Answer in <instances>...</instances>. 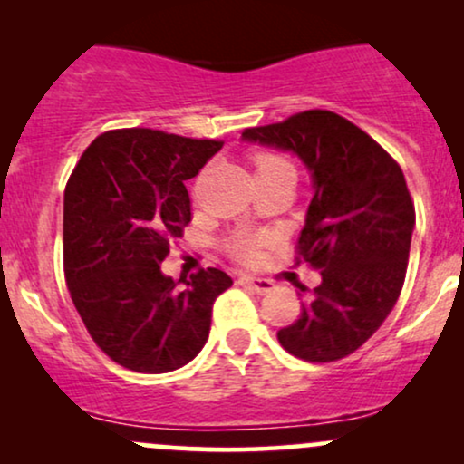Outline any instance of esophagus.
<instances>
[{
	"label": "esophagus",
	"mask_w": 464,
	"mask_h": 464,
	"mask_svg": "<svg viewBox=\"0 0 464 464\" xmlns=\"http://www.w3.org/2000/svg\"><path fill=\"white\" fill-rule=\"evenodd\" d=\"M239 285L248 287V290L257 292V295H268V292L275 290V284L270 279H262V276H248V275H242L237 279Z\"/></svg>",
	"instance_id": "34e87169"
}]
</instances>
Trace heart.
<instances>
[{
	"label": "heart",
	"mask_w": 464,
	"mask_h": 464,
	"mask_svg": "<svg viewBox=\"0 0 464 464\" xmlns=\"http://www.w3.org/2000/svg\"><path fill=\"white\" fill-rule=\"evenodd\" d=\"M253 163H255V172H257V177L266 172H275V169H292L290 161L275 152L257 154ZM264 244H266L264 236H248V233H239V236H233L228 239L227 248L233 257L239 259V262L253 264L259 259V250H262Z\"/></svg>",
	"instance_id": "b5f03b06"
}]
</instances>
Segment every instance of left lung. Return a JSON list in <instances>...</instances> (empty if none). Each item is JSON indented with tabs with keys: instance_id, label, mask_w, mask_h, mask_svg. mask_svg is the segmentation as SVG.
I'll list each match as a JSON object with an SVG mask.
<instances>
[{
	"instance_id": "left-lung-1",
	"label": "left lung",
	"mask_w": 464,
	"mask_h": 464,
	"mask_svg": "<svg viewBox=\"0 0 464 464\" xmlns=\"http://www.w3.org/2000/svg\"><path fill=\"white\" fill-rule=\"evenodd\" d=\"M242 137L299 154L316 189L296 264L321 270L323 281L276 338L314 364L347 358L380 329L406 279L414 202L401 168L353 121L323 109Z\"/></svg>"
}]
</instances>
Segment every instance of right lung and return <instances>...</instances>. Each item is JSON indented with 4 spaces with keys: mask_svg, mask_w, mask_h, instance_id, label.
Listing matches in <instances>:
<instances>
[{
    "mask_svg": "<svg viewBox=\"0 0 464 464\" xmlns=\"http://www.w3.org/2000/svg\"><path fill=\"white\" fill-rule=\"evenodd\" d=\"M225 141L152 129L106 130L89 143L65 188L63 266L93 343L120 366L168 372L209 338L214 303L233 279L200 268L183 287L161 262L191 222L185 180Z\"/></svg>",
    "mask_w": 464,
    "mask_h": 464,
    "instance_id": "obj_1",
    "label": "right lung"
}]
</instances>
